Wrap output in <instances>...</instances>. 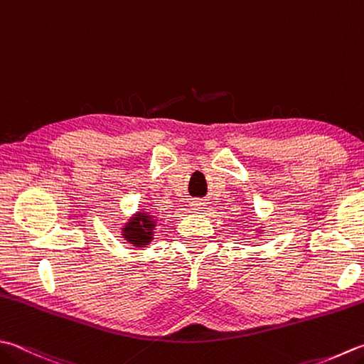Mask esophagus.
<instances>
[{
    "label": "esophagus",
    "instance_id": "34e87169",
    "mask_svg": "<svg viewBox=\"0 0 364 364\" xmlns=\"http://www.w3.org/2000/svg\"><path fill=\"white\" fill-rule=\"evenodd\" d=\"M190 208H191V210H201V209H204V203H203V200H193V201H190Z\"/></svg>",
    "mask_w": 364,
    "mask_h": 364
}]
</instances>
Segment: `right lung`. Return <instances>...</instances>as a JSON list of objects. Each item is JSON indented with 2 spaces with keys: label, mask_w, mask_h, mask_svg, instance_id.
Segmentation results:
<instances>
[{
  "label": "right lung",
  "mask_w": 364,
  "mask_h": 364,
  "mask_svg": "<svg viewBox=\"0 0 364 364\" xmlns=\"http://www.w3.org/2000/svg\"><path fill=\"white\" fill-rule=\"evenodd\" d=\"M155 225L156 222L154 217H150V214L139 212V214L133 217L132 220L125 225V228L122 230L123 237H125L129 244H133L136 247H146L152 241Z\"/></svg>",
  "instance_id": "right-lung-1"
}]
</instances>
